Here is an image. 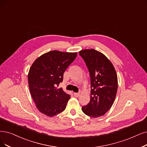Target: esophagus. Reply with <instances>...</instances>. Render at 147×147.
<instances>
[{
	"instance_id": "1",
	"label": "esophagus",
	"mask_w": 147,
	"mask_h": 147,
	"mask_svg": "<svg viewBox=\"0 0 147 147\" xmlns=\"http://www.w3.org/2000/svg\"><path fill=\"white\" fill-rule=\"evenodd\" d=\"M74 95L75 97H78L80 96V93H74Z\"/></svg>"
}]
</instances>
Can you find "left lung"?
<instances>
[{"label": "left lung", "instance_id": "8db88e82", "mask_svg": "<svg viewBox=\"0 0 147 147\" xmlns=\"http://www.w3.org/2000/svg\"><path fill=\"white\" fill-rule=\"evenodd\" d=\"M89 69L90 101L82 111L92 118L103 116L111 107L118 90V77L113 64L101 52L93 49L79 52Z\"/></svg>", "mask_w": 147, "mask_h": 147}]
</instances>
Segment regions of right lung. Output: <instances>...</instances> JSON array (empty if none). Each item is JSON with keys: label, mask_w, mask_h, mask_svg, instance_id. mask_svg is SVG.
<instances>
[{"label": "right lung", "mask_w": 147, "mask_h": 147, "mask_svg": "<svg viewBox=\"0 0 147 147\" xmlns=\"http://www.w3.org/2000/svg\"><path fill=\"white\" fill-rule=\"evenodd\" d=\"M77 56V52L52 51L38 57L32 64L28 75L29 90L41 113L52 117L65 110L70 96L56 87Z\"/></svg>", "instance_id": "right-lung-1"}]
</instances>
